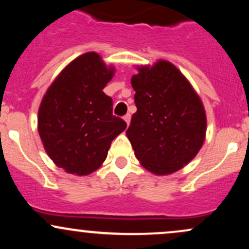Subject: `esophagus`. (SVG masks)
I'll return each mask as SVG.
<instances>
[{
  "label": "esophagus",
  "mask_w": 249,
  "mask_h": 249,
  "mask_svg": "<svg viewBox=\"0 0 249 249\" xmlns=\"http://www.w3.org/2000/svg\"><path fill=\"white\" fill-rule=\"evenodd\" d=\"M124 121L126 122V124H127V126H128V125H130V122H131V115L124 116Z\"/></svg>",
  "instance_id": "34e87169"
}]
</instances>
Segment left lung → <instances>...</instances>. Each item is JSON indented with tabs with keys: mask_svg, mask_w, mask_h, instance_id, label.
<instances>
[{
	"mask_svg": "<svg viewBox=\"0 0 249 249\" xmlns=\"http://www.w3.org/2000/svg\"><path fill=\"white\" fill-rule=\"evenodd\" d=\"M131 78L137 112L126 136L137 159L158 176L187 165L201 148L206 113L190 82L167 61L138 68Z\"/></svg>",
	"mask_w": 249,
	"mask_h": 249,
	"instance_id": "8db88e82",
	"label": "left lung"
}]
</instances>
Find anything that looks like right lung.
I'll list each match as a JSON object with an SVG mask.
<instances>
[{"label":"right lung","mask_w":249,"mask_h":249,"mask_svg":"<svg viewBox=\"0 0 249 249\" xmlns=\"http://www.w3.org/2000/svg\"><path fill=\"white\" fill-rule=\"evenodd\" d=\"M115 69L101 56L77 57L57 76L38 110V133L48 156L68 173L87 176L107 159L111 142L126 128L112 115L103 89Z\"/></svg>","instance_id":"1"}]
</instances>
